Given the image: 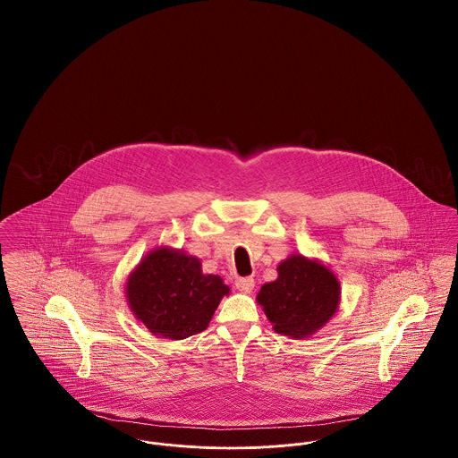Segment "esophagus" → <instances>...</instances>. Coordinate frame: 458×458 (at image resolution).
Returning a JSON list of instances; mask_svg holds the SVG:
<instances>
[{
	"label": "esophagus",
	"instance_id": "esophagus-1",
	"mask_svg": "<svg viewBox=\"0 0 458 458\" xmlns=\"http://www.w3.org/2000/svg\"><path fill=\"white\" fill-rule=\"evenodd\" d=\"M235 286H237V290L242 292V293H250L252 290H254V280L252 278H239L237 282H235Z\"/></svg>",
	"mask_w": 458,
	"mask_h": 458
}]
</instances>
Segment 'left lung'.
Returning a JSON list of instances; mask_svg holds the SVG:
<instances>
[{"label": "left lung", "mask_w": 458, "mask_h": 458, "mask_svg": "<svg viewBox=\"0 0 458 458\" xmlns=\"http://www.w3.org/2000/svg\"><path fill=\"white\" fill-rule=\"evenodd\" d=\"M340 282L325 264L301 254L280 262L278 278L258 293L273 329L295 340L327 325L340 305Z\"/></svg>", "instance_id": "1"}]
</instances>
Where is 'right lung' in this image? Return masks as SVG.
<instances>
[{
	"label": "right lung",
	"mask_w": 458,
	"mask_h": 458,
	"mask_svg": "<svg viewBox=\"0 0 458 458\" xmlns=\"http://www.w3.org/2000/svg\"><path fill=\"white\" fill-rule=\"evenodd\" d=\"M125 293L133 316L153 335L183 340L208 327L230 286L218 275H204L194 256L157 247L131 271Z\"/></svg>",
	"instance_id": "obj_1"
}]
</instances>
